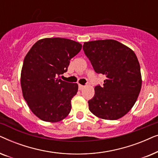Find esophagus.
Here are the masks:
<instances>
[{
	"instance_id": "1",
	"label": "esophagus",
	"mask_w": 158,
	"mask_h": 158,
	"mask_svg": "<svg viewBox=\"0 0 158 158\" xmlns=\"http://www.w3.org/2000/svg\"><path fill=\"white\" fill-rule=\"evenodd\" d=\"M84 88H85V86H84V85H81V84H79V85H78V88H79V90H82V89H83Z\"/></svg>"
}]
</instances>
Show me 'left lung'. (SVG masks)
<instances>
[{
    "label": "left lung",
    "mask_w": 158,
    "mask_h": 158,
    "mask_svg": "<svg viewBox=\"0 0 158 158\" xmlns=\"http://www.w3.org/2000/svg\"><path fill=\"white\" fill-rule=\"evenodd\" d=\"M83 51L95 72L104 75L102 86L95 87L88 101L89 110L97 117L116 120L130 111L139 96L142 76L135 53L114 40L84 42Z\"/></svg>",
    "instance_id": "obj_1"
}]
</instances>
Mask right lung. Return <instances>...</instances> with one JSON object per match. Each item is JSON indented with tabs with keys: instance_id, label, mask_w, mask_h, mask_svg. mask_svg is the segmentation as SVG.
<instances>
[{
	"instance_id": "obj_1",
	"label": "right lung",
	"mask_w": 158,
	"mask_h": 158,
	"mask_svg": "<svg viewBox=\"0 0 158 158\" xmlns=\"http://www.w3.org/2000/svg\"><path fill=\"white\" fill-rule=\"evenodd\" d=\"M81 48V44L68 39L45 38L37 41L26 55L21 73L23 96L42 121L57 122L70 114L78 85L59 77Z\"/></svg>"
}]
</instances>
